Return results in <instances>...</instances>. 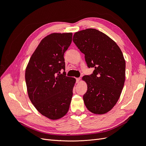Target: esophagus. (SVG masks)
Wrapping results in <instances>:
<instances>
[{
    "label": "esophagus",
    "mask_w": 146,
    "mask_h": 146,
    "mask_svg": "<svg viewBox=\"0 0 146 146\" xmlns=\"http://www.w3.org/2000/svg\"><path fill=\"white\" fill-rule=\"evenodd\" d=\"M80 78H76V82L77 83H78L79 82H80Z\"/></svg>",
    "instance_id": "34e87169"
}]
</instances>
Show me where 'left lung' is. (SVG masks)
Here are the masks:
<instances>
[{
    "label": "left lung",
    "instance_id": "8db88e82",
    "mask_svg": "<svg viewBox=\"0 0 146 146\" xmlns=\"http://www.w3.org/2000/svg\"><path fill=\"white\" fill-rule=\"evenodd\" d=\"M73 41L85 54L91 75L82 80L88 86L83 99L87 109L94 114L110 111L120 98L125 78V61L121 48L107 35L94 29L76 32Z\"/></svg>",
    "mask_w": 146,
    "mask_h": 146
}]
</instances>
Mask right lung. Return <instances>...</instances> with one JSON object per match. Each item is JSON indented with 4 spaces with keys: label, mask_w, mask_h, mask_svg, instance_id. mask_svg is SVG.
I'll use <instances>...</instances> for the list:
<instances>
[{
    "label": "right lung",
    "mask_w": 146,
    "mask_h": 146,
    "mask_svg": "<svg viewBox=\"0 0 146 146\" xmlns=\"http://www.w3.org/2000/svg\"><path fill=\"white\" fill-rule=\"evenodd\" d=\"M72 33H54L44 38L30 57L25 78L29 98L42 115L56 120L68 113L76 78L66 76L64 54Z\"/></svg>",
    "instance_id": "1"
}]
</instances>
